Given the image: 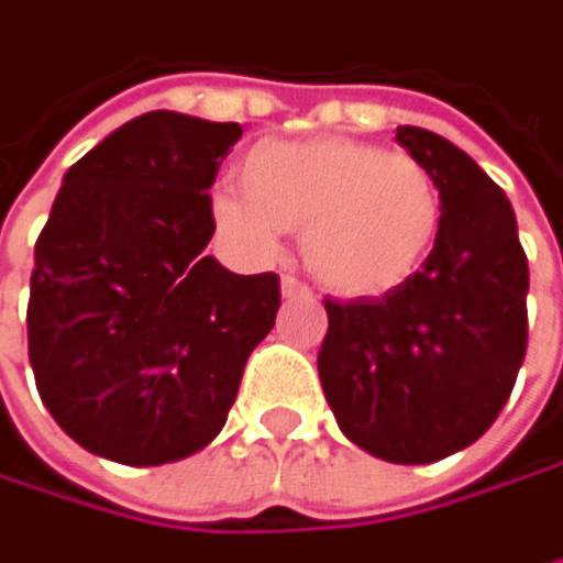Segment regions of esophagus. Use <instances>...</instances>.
<instances>
[{
    "label": "esophagus",
    "mask_w": 563,
    "mask_h": 563,
    "mask_svg": "<svg viewBox=\"0 0 563 563\" xmlns=\"http://www.w3.org/2000/svg\"><path fill=\"white\" fill-rule=\"evenodd\" d=\"M282 298H285V301H311V291H308L298 278L285 275V278H282Z\"/></svg>",
    "instance_id": "esophagus-1"
}]
</instances>
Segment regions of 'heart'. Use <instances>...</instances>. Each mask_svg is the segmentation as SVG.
<instances>
[{
    "instance_id": "1",
    "label": "heart",
    "mask_w": 563,
    "mask_h": 563,
    "mask_svg": "<svg viewBox=\"0 0 563 563\" xmlns=\"http://www.w3.org/2000/svg\"><path fill=\"white\" fill-rule=\"evenodd\" d=\"M239 179L242 189L212 192L216 225L255 258H272L282 232H301L305 268L341 298L400 291L442 222L439 186L417 156L354 137L255 143Z\"/></svg>"
}]
</instances>
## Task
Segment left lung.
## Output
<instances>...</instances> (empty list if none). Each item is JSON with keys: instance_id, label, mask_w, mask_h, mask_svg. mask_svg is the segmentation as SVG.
<instances>
[{"instance_id": "1", "label": "left lung", "mask_w": 563, "mask_h": 563, "mask_svg": "<svg viewBox=\"0 0 563 563\" xmlns=\"http://www.w3.org/2000/svg\"><path fill=\"white\" fill-rule=\"evenodd\" d=\"M442 202L435 245L394 295L324 301L318 374L341 432L364 452L426 465L501 413L528 347V258L498 183L455 143L397 128Z\"/></svg>"}]
</instances>
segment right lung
I'll list each match as a JSON object with an SVG mask.
<instances>
[{
    "label": "right lung",
    "mask_w": 563,
    "mask_h": 563,
    "mask_svg": "<svg viewBox=\"0 0 563 563\" xmlns=\"http://www.w3.org/2000/svg\"><path fill=\"white\" fill-rule=\"evenodd\" d=\"M239 137L146 111L62 179L35 242L29 361L48 413L95 455L163 465L206 449L275 324L278 275L202 252L209 186Z\"/></svg>",
    "instance_id": "add662e5"
}]
</instances>
